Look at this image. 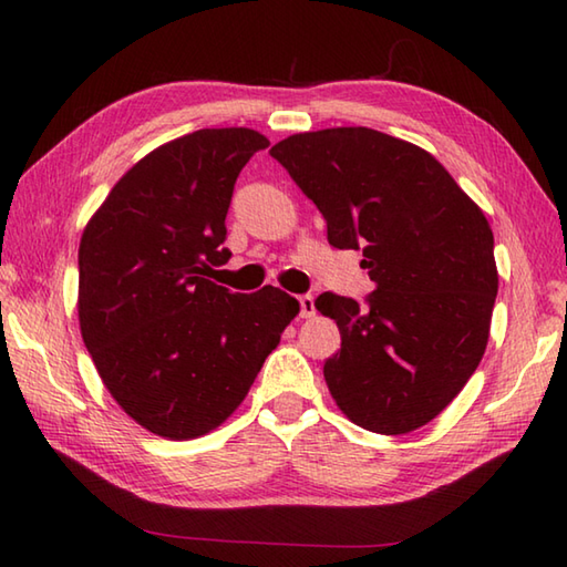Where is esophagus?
Instances as JSON below:
<instances>
[{
  "label": "esophagus",
  "mask_w": 567,
  "mask_h": 567,
  "mask_svg": "<svg viewBox=\"0 0 567 567\" xmlns=\"http://www.w3.org/2000/svg\"><path fill=\"white\" fill-rule=\"evenodd\" d=\"M299 307H302V317H305V319H309V317H315V315H317L315 297H311V295H302V297H299Z\"/></svg>",
  "instance_id": "esophagus-1"
}]
</instances>
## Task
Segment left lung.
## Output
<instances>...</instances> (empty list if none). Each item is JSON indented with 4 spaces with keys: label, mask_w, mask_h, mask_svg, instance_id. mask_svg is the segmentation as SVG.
I'll list each match as a JSON object with an SVG mask.
<instances>
[{
    "label": "left lung",
    "mask_w": 567,
    "mask_h": 567,
    "mask_svg": "<svg viewBox=\"0 0 567 567\" xmlns=\"http://www.w3.org/2000/svg\"><path fill=\"white\" fill-rule=\"evenodd\" d=\"M270 155L323 214L329 244L363 250L375 282L365 305L315 302L341 331L323 363L336 404L384 436L429 424L487 348L499 277L483 209L431 153L375 128L295 134Z\"/></svg>",
    "instance_id": "8db88e82"
}]
</instances>
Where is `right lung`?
I'll list each match as a JSON object with an SVG mask.
<instances>
[{
  "label": "right lung",
  "mask_w": 567,
  "mask_h": 567,
  "mask_svg": "<svg viewBox=\"0 0 567 567\" xmlns=\"http://www.w3.org/2000/svg\"><path fill=\"white\" fill-rule=\"evenodd\" d=\"M268 146L252 128L165 143L82 231V341L116 404L155 436L187 441L221 426L299 315L272 285L238 295L209 280L231 258L221 244L236 177Z\"/></svg>",
  "instance_id": "add662e5"
}]
</instances>
